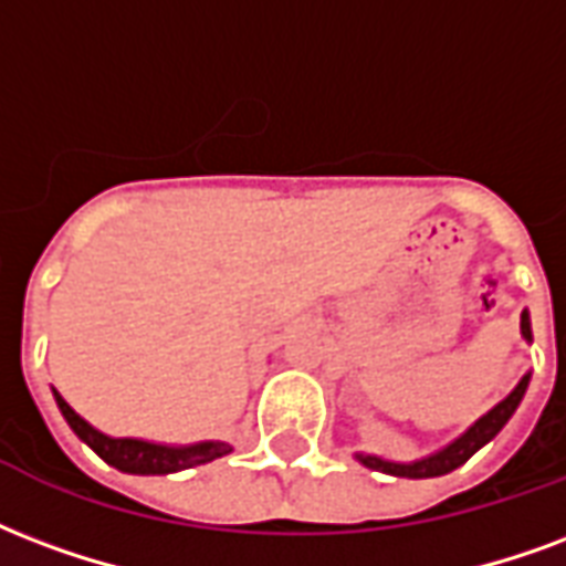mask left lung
Listing matches in <instances>:
<instances>
[{"label":"left lung","instance_id":"1","mask_svg":"<svg viewBox=\"0 0 566 566\" xmlns=\"http://www.w3.org/2000/svg\"><path fill=\"white\" fill-rule=\"evenodd\" d=\"M522 338L531 345V315L528 312H522ZM531 371L528 375H522L516 387L506 392L504 399L497 401L492 411H485L480 420H474L468 429H464L455 441H450L441 450H434V453L422 455V459H413V462H392V459H380V455L371 453H357V462L371 468V471H380V474L389 476H408V480H429V476H443L455 471L459 464H464L476 450H483L485 443L492 441L501 429H504L510 417L516 413L518 401L525 399V389H528Z\"/></svg>","mask_w":566,"mask_h":566}]
</instances>
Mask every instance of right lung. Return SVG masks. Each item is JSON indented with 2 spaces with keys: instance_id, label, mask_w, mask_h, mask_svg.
Returning <instances> with one entry per match:
<instances>
[{
  "instance_id": "add662e5",
  "label": "right lung",
  "mask_w": 566,
  "mask_h": 566,
  "mask_svg": "<svg viewBox=\"0 0 566 566\" xmlns=\"http://www.w3.org/2000/svg\"><path fill=\"white\" fill-rule=\"evenodd\" d=\"M53 399L60 405L71 432L123 474H177V471H186V468H198V464L216 462L221 455L233 453V447L228 441L155 443L144 441V438H111V434L98 432L92 422L83 420L81 413L74 411L56 389H53Z\"/></svg>"
}]
</instances>
